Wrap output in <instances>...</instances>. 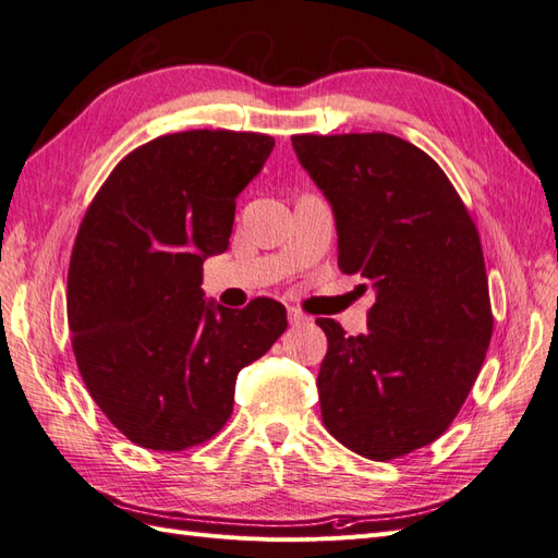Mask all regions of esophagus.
Here are the masks:
<instances>
[{"instance_id":"34e87169","label":"esophagus","mask_w":558,"mask_h":558,"mask_svg":"<svg viewBox=\"0 0 558 558\" xmlns=\"http://www.w3.org/2000/svg\"><path fill=\"white\" fill-rule=\"evenodd\" d=\"M289 324L291 326H302V324H310V316L302 314L300 310L295 307H289Z\"/></svg>"}]
</instances>
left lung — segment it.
Listing matches in <instances>:
<instances>
[{"label": "left lung", "mask_w": 558, "mask_h": 558, "mask_svg": "<svg viewBox=\"0 0 558 558\" xmlns=\"http://www.w3.org/2000/svg\"><path fill=\"white\" fill-rule=\"evenodd\" d=\"M293 148L332 207L337 265L375 289L367 332L316 320L320 416L391 461L435 442L480 375L494 332L480 234L437 162L393 134H295Z\"/></svg>", "instance_id": "obj_1"}]
</instances>
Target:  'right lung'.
I'll list each match as a JSON object with an SVG mask.
<instances>
[{"label": "right lung", "instance_id": "1", "mask_svg": "<svg viewBox=\"0 0 558 558\" xmlns=\"http://www.w3.org/2000/svg\"><path fill=\"white\" fill-rule=\"evenodd\" d=\"M272 148L256 132L165 134L118 162L83 216L66 275L74 356L134 445L207 442L232 414L240 369L289 326L275 300L228 310L199 289L202 263L230 244L234 199Z\"/></svg>", "mask_w": 558, "mask_h": 558}]
</instances>
